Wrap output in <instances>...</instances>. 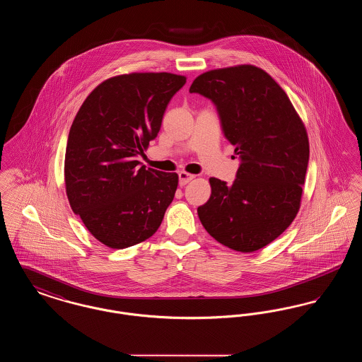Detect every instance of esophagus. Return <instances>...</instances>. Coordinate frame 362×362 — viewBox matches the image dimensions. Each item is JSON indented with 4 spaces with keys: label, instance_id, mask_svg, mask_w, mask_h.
Wrapping results in <instances>:
<instances>
[{
    "label": "esophagus",
    "instance_id": "34e87169",
    "mask_svg": "<svg viewBox=\"0 0 362 362\" xmlns=\"http://www.w3.org/2000/svg\"><path fill=\"white\" fill-rule=\"evenodd\" d=\"M194 177H195V175H192V173H186V171H180V173H179V185H180V186H185V185H187L189 182H191Z\"/></svg>",
    "mask_w": 362,
    "mask_h": 362
}]
</instances>
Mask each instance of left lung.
<instances>
[{"instance_id":"1","label":"left lung","mask_w":362,"mask_h":362,"mask_svg":"<svg viewBox=\"0 0 362 362\" xmlns=\"http://www.w3.org/2000/svg\"><path fill=\"white\" fill-rule=\"evenodd\" d=\"M216 104L240 165L232 185L210 177L198 216L225 247L254 252L292 224L310 160L304 122L276 80L254 65L209 70L189 86Z\"/></svg>"}]
</instances>
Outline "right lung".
<instances>
[{"instance_id":"add662e5","label":"right lung","mask_w":362,"mask_h":362,"mask_svg":"<svg viewBox=\"0 0 362 362\" xmlns=\"http://www.w3.org/2000/svg\"><path fill=\"white\" fill-rule=\"evenodd\" d=\"M186 77L129 73L104 80L70 127L65 187L71 210L104 245L122 250L149 239L177 189V173L136 160L160 132L164 111Z\"/></svg>"}]
</instances>
